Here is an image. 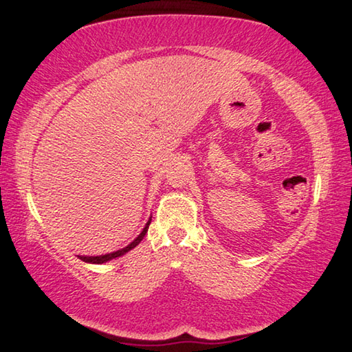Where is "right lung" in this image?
<instances>
[{
  "instance_id": "add662e5",
  "label": "right lung",
  "mask_w": 352,
  "mask_h": 352,
  "mask_svg": "<svg viewBox=\"0 0 352 352\" xmlns=\"http://www.w3.org/2000/svg\"><path fill=\"white\" fill-rule=\"evenodd\" d=\"M151 220H152V219H148V222L146 223L144 230L141 231V234H140L138 237H136V239H135L133 242H130L127 247H124V248H121V250H118V252L107 253V254H100V256H77V258L82 259L83 262H91V264H104V262H107V261H111V259H115V258H119V256L126 254L127 252H130V250L135 248V247L138 245V243L142 241V237L146 236L147 230H148V225H151Z\"/></svg>"
}]
</instances>
